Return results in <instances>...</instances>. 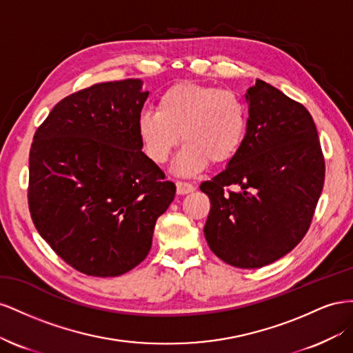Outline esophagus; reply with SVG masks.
I'll list each match as a JSON object with an SVG mask.
<instances>
[{"instance_id":"esophagus-1","label":"esophagus","mask_w":353,"mask_h":353,"mask_svg":"<svg viewBox=\"0 0 353 353\" xmlns=\"http://www.w3.org/2000/svg\"><path fill=\"white\" fill-rule=\"evenodd\" d=\"M176 190H177V195H186V194L194 192L195 186L188 182H176Z\"/></svg>"}]
</instances>
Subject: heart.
<instances>
[{"label":"heart","mask_w":353,"mask_h":353,"mask_svg":"<svg viewBox=\"0 0 353 353\" xmlns=\"http://www.w3.org/2000/svg\"><path fill=\"white\" fill-rule=\"evenodd\" d=\"M248 128L244 100L229 90L183 81L159 96L157 112L145 110L137 119V134L145 152L164 164L177 146L185 143L174 170L190 176L213 164H225L243 148Z\"/></svg>","instance_id":"heart-1"}]
</instances>
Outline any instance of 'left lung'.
Masks as SVG:
<instances>
[{"label": "left lung", "mask_w": 353, "mask_h": 353, "mask_svg": "<svg viewBox=\"0 0 353 353\" xmlns=\"http://www.w3.org/2000/svg\"><path fill=\"white\" fill-rule=\"evenodd\" d=\"M248 128L239 152L199 189L211 208L207 244L225 263H274L306 235L324 188L325 163L307 109L257 79L247 90Z\"/></svg>", "instance_id": "1"}]
</instances>
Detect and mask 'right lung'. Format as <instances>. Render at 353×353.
I'll return each mask as SVG.
<instances>
[{
    "mask_svg": "<svg viewBox=\"0 0 353 353\" xmlns=\"http://www.w3.org/2000/svg\"><path fill=\"white\" fill-rule=\"evenodd\" d=\"M140 79L94 84L65 97L29 152V211L38 234L74 269L118 276L146 259L176 186L142 152Z\"/></svg>",
    "mask_w": 353,
    "mask_h": 353,
    "instance_id": "1",
    "label": "right lung"
}]
</instances>
